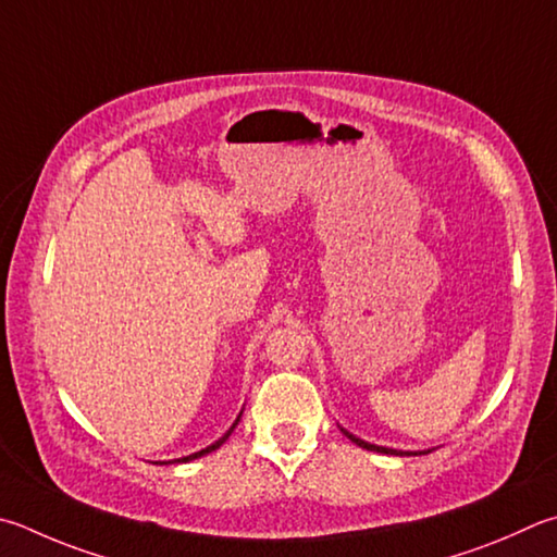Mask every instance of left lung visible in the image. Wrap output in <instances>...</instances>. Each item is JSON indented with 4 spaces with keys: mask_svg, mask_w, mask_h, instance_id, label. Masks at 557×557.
I'll list each match as a JSON object with an SVG mask.
<instances>
[{
    "mask_svg": "<svg viewBox=\"0 0 557 557\" xmlns=\"http://www.w3.org/2000/svg\"><path fill=\"white\" fill-rule=\"evenodd\" d=\"M346 433V436L356 443V446H360V448H366V450H375V453H387V455H411V453H407V450H394V448H382V446H375V443H368V441H362V438H356L352 436V433H348V431H343Z\"/></svg>",
    "mask_w": 557,
    "mask_h": 557,
    "instance_id": "1",
    "label": "left lung"
}]
</instances>
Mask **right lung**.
<instances>
[{"label":"right lung","instance_id":"add662e5","mask_svg":"<svg viewBox=\"0 0 557 557\" xmlns=\"http://www.w3.org/2000/svg\"><path fill=\"white\" fill-rule=\"evenodd\" d=\"M240 419V417H238ZM238 419H236V423H238ZM236 423H234V426H231L226 433H224V436H221L216 443H211V446H207V448H201L199 453H191V455H187V458H177V460H170V462H189V460H197V458H201V455H207V453H211V450H216L219 446H221V443H224L228 436H231V431H234L236 429Z\"/></svg>","mask_w":557,"mask_h":557}]
</instances>
